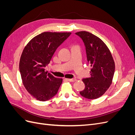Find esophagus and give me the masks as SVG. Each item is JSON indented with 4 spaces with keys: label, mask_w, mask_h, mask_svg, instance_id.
I'll use <instances>...</instances> for the list:
<instances>
[{
    "label": "esophagus",
    "mask_w": 135,
    "mask_h": 135,
    "mask_svg": "<svg viewBox=\"0 0 135 135\" xmlns=\"http://www.w3.org/2000/svg\"><path fill=\"white\" fill-rule=\"evenodd\" d=\"M66 80L69 81H75L76 80L75 78H73V79H66Z\"/></svg>",
    "instance_id": "obj_1"
}]
</instances>
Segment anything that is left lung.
I'll return each mask as SVG.
<instances>
[{"label":"left lung","mask_w":135,"mask_h":135,"mask_svg":"<svg viewBox=\"0 0 135 135\" xmlns=\"http://www.w3.org/2000/svg\"><path fill=\"white\" fill-rule=\"evenodd\" d=\"M75 34L83 40L87 61L91 66V76L82 79L85 88L79 93L86 99H96L103 96L111 85L115 63L107 45L99 37L85 31Z\"/></svg>","instance_id":"left-lung-1"}]
</instances>
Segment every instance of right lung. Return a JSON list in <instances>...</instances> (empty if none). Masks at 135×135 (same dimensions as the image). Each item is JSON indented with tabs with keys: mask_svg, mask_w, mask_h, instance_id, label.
I'll use <instances>...</instances> for the list:
<instances>
[{
	"mask_svg": "<svg viewBox=\"0 0 135 135\" xmlns=\"http://www.w3.org/2000/svg\"><path fill=\"white\" fill-rule=\"evenodd\" d=\"M71 32H44L32 38L24 48L19 69L22 83L27 92L36 100L46 101L55 96L62 82L44 68L60 45Z\"/></svg>",
	"mask_w": 135,
	"mask_h": 135,
	"instance_id": "right-lung-1",
	"label": "right lung"
}]
</instances>
